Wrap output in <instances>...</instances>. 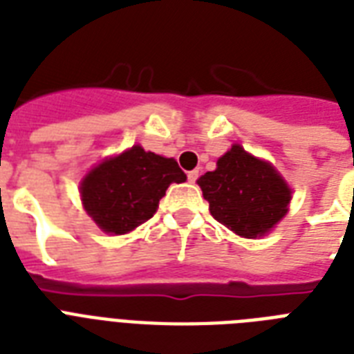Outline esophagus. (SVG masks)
<instances>
[{
  "instance_id": "esophagus-1",
  "label": "esophagus",
  "mask_w": 354,
  "mask_h": 354,
  "mask_svg": "<svg viewBox=\"0 0 354 354\" xmlns=\"http://www.w3.org/2000/svg\"><path fill=\"white\" fill-rule=\"evenodd\" d=\"M198 176H200V172L196 171V169H194V171L187 172V178H189V182H191V183L196 182V180H198Z\"/></svg>"
}]
</instances>
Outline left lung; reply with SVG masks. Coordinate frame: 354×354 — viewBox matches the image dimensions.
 Returning a JSON list of instances; mask_svg holds the SVG:
<instances>
[{"label":"left lung","mask_w":354,"mask_h":354,"mask_svg":"<svg viewBox=\"0 0 354 354\" xmlns=\"http://www.w3.org/2000/svg\"><path fill=\"white\" fill-rule=\"evenodd\" d=\"M215 221L244 239L264 236L288 213L292 189L272 163L233 145L196 182Z\"/></svg>","instance_id":"8db88e82"}]
</instances>
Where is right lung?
<instances>
[{"instance_id":"add662e5","label":"right lung","mask_w":354,"mask_h":354,"mask_svg":"<svg viewBox=\"0 0 354 354\" xmlns=\"http://www.w3.org/2000/svg\"><path fill=\"white\" fill-rule=\"evenodd\" d=\"M185 180L176 160L133 145L101 161L82 178L80 200L102 232L124 235L152 218L171 183Z\"/></svg>"}]
</instances>
